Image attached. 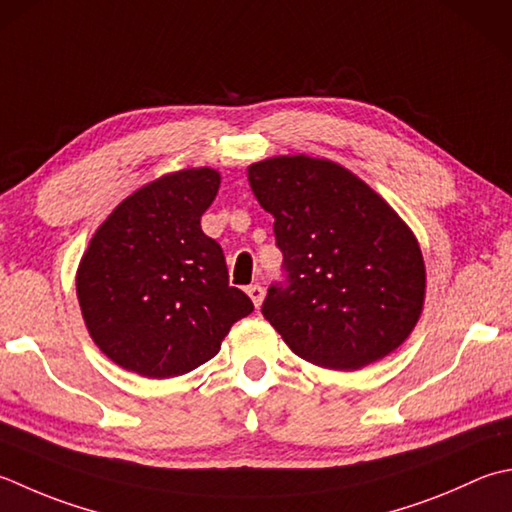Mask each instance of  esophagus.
Listing matches in <instances>:
<instances>
[{"instance_id":"1","label":"esophagus","mask_w":512,"mask_h":512,"mask_svg":"<svg viewBox=\"0 0 512 512\" xmlns=\"http://www.w3.org/2000/svg\"><path fill=\"white\" fill-rule=\"evenodd\" d=\"M246 293H248L250 299H253L255 308L262 306V302H264V288H262V286H259V284H250V286L246 288Z\"/></svg>"}]
</instances>
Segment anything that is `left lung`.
<instances>
[{
	"instance_id": "8db88e82",
	"label": "left lung",
	"mask_w": 512,
	"mask_h": 512,
	"mask_svg": "<svg viewBox=\"0 0 512 512\" xmlns=\"http://www.w3.org/2000/svg\"><path fill=\"white\" fill-rule=\"evenodd\" d=\"M275 217L284 282L262 313L306 362L357 370L404 344L424 308L417 239L373 188L330 159L270 157L248 166Z\"/></svg>"
}]
</instances>
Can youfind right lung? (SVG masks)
<instances>
[{
  "instance_id": "1",
  "label": "right lung",
  "mask_w": 512,
  "mask_h": 512,
  "mask_svg": "<svg viewBox=\"0 0 512 512\" xmlns=\"http://www.w3.org/2000/svg\"><path fill=\"white\" fill-rule=\"evenodd\" d=\"M219 182L213 168H186L142 186L97 228L79 262L88 333L130 373H190L253 313L250 297L228 284L222 246L202 230Z\"/></svg>"
}]
</instances>
